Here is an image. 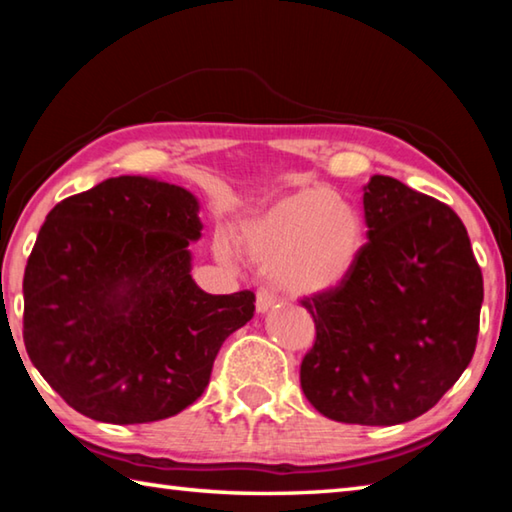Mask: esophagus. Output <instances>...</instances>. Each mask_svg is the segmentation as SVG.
<instances>
[{
  "label": "esophagus",
  "mask_w": 512,
  "mask_h": 512,
  "mask_svg": "<svg viewBox=\"0 0 512 512\" xmlns=\"http://www.w3.org/2000/svg\"><path fill=\"white\" fill-rule=\"evenodd\" d=\"M255 307H257V314H266V311H271L275 307V296L268 291H257Z\"/></svg>",
  "instance_id": "obj_1"
}]
</instances>
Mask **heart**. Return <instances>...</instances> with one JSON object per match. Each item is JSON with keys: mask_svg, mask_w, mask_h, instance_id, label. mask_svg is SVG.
Wrapping results in <instances>:
<instances>
[{"mask_svg": "<svg viewBox=\"0 0 512 512\" xmlns=\"http://www.w3.org/2000/svg\"><path fill=\"white\" fill-rule=\"evenodd\" d=\"M241 257L262 266L273 287L289 296H320L348 280L363 250V221L327 189H298L248 214L232 232ZM223 262L228 241L216 244Z\"/></svg>", "mask_w": 512, "mask_h": 512, "instance_id": "obj_1", "label": "heart"}]
</instances>
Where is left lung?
<instances>
[{
	"label": "left lung",
	"mask_w": 512,
	"mask_h": 512,
	"mask_svg": "<svg viewBox=\"0 0 512 512\" xmlns=\"http://www.w3.org/2000/svg\"><path fill=\"white\" fill-rule=\"evenodd\" d=\"M368 244L341 287L302 300L316 341L300 386L325 418L391 427L427 413L472 361L483 275L452 207L391 176L363 187Z\"/></svg>",
	"instance_id": "1"
}]
</instances>
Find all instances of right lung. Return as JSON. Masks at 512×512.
Returning <instances> with one entry per match:
<instances>
[{
  "instance_id": "add662e5",
  "label": "right lung",
  "mask_w": 512,
  "mask_h": 512,
  "mask_svg": "<svg viewBox=\"0 0 512 512\" xmlns=\"http://www.w3.org/2000/svg\"><path fill=\"white\" fill-rule=\"evenodd\" d=\"M198 198L146 176L108 178L47 214L24 271V345L63 400L92 420L142 424L187 409L255 293L192 280Z\"/></svg>"
}]
</instances>
